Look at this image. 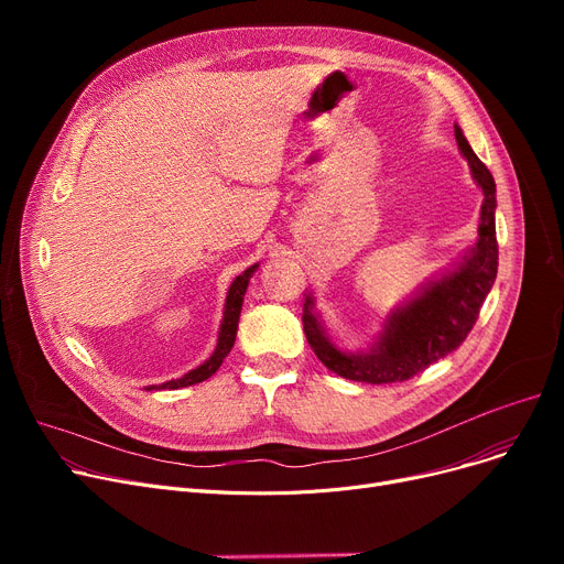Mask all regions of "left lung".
Segmentation results:
<instances>
[{"label":"left lung","instance_id":"8db88e82","mask_svg":"<svg viewBox=\"0 0 564 564\" xmlns=\"http://www.w3.org/2000/svg\"><path fill=\"white\" fill-rule=\"evenodd\" d=\"M455 139L466 158L473 181L485 194L480 207L478 245L455 267L453 272L430 281L419 297H413L402 308L393 311L387 319L379 340L370 351L347 354L340 351L324 332L313 297L304 302V334L315 357L336 375L366 381V383H393L419 375L434 361L457 349L470 334L480 315V306L496 281L498 272V242H496V183L491 171L473 153L459 126Z\"/></svg>","mask_w":564,"mask_h":564}]
</instances>
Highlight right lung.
Segmentation results:
<instances>
[{"label": "right lung", "instance_id": "1", "mask_svg": "<svg viewBox=\"0 0 564 564\" xmlns=\"http://www.w3.org/2000/svg\"><path fill=\"white\" fill-rule=\"evenodd\" d=\"M258 270V264H251L249 270H245V274L237 276L228 290V297H226V308H224V319H221V329H219V338H217V347L213 351V357L207 359L205 364H200L198 368L189 370L185 377L181 379H171V381H164L160 383V387H148V391H158V389H169V391H175V389H185V387H192V383H198V381H205L207 377H213L219 366L224 364V359L228 357V351L232 349L235 345V336H237V322H240V311H242V302H245V292H247V285H249V279L253 276V272Z\"/></svg>", "mask_w": 564, "mask_h": 564}]
</instances>
